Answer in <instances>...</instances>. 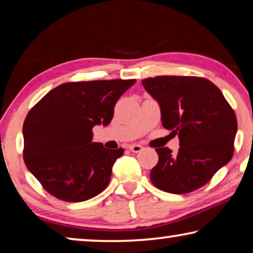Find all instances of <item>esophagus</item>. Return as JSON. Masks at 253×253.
I'll list each match as a JSON object with an SVG mask.
<instances>
[{
	"mask_svg": "<svg viewBox=\"0 0 253 253\" xmlns=\"http://www.w3.org/2000/svg\"><path fill=\"white\" fill-rule=\"evenodd\" d=\"M129 150L131 152H134V153H138V152H140L143 150V146L141 145H138V144H132L129 146Z\"/></svg>",
	"mask_w": 253,
	"mask_h": 253,
	"instance_id": "1",
	"label": "esophagus"
}]
</instances>
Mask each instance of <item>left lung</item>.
<instances>
[{"label": "left lung", "mask_w": 253, "mask_h": 253, "mask_svg": "<svg viewBox=\"0 0 253 253\" xmlns=\"http://www.w3.org/2000/svg\"><path fill=\"white\" fill-rule=\"evenodd\" d=\"M157 100L162 126L178 134V153L155 148L159 161L151 181L162 191L183 195L202 188L231 160L237 132L234 109L209 79L158 76L141 81Z\"/></svg>", "instance_id": "obj_1"}]
</instances>
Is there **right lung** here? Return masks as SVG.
I'll use <instances>...</instances> for the list:
<instances>
[{"label": "right lung", "mask_w": 253, "mask_h": 253, "mask_svg": "<svg viewBox=\"0 0 253 253\" xmlns=\"http://www.w3.org/2000/svg\"><path fill=\"white\" fill-rule=\"evenodd\" d=\"M136 79L71 82L47 93L23 126L24 162L55 198L79 203L109 184L112 168L124 150L93 143V126H108L114 107Z\"/></svg>", "instance_id": "obj_1"}]
</instances>
